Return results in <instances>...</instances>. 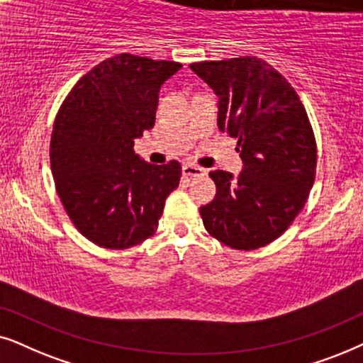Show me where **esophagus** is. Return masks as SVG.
I'll return each instance as SVG.
<instances>
[{
	"label": "esophagus",
	"instance_id": "obj_1",
	"mask_svg": "<svg viewBox=\"0 0 363 363\" xmlns=\"http://www.w3.org/2000/svg\"><path fill=\"white\" fill-rule=\"evenodd\" d=\"M182 174H184L186 177H201L204 176L206 171L199 166H196V164H184L182 166Z\"/></svg>",
	"mask_w": 363,
	"mask_h": 363
}]
</instances>
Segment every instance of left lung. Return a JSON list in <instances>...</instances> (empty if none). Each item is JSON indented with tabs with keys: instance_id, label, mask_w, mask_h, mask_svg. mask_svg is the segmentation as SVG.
<instances>
[{
	"instance_id": "obj_1",
	"label": "left lung",
	"mask_w": 363,
	"mask_h": 363,
	"mask_svg": "<svg viewBox=\"0 0 363 363\" xmlns=\"http://www.w3.org/2000/svg\"><path fill=\"white\" fill-rule=\"evenodd\" d=\"M219 98L217 125L238 138L242 172L212 171L216 197L201 207L206 230L238 250L264 247L284 234L313 186L317 146L291 83L255 56L192 62Z\"/></svg>"
}]
</instances>
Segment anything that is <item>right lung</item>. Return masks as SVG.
Segmentation results:
<instances>
[{
  "label": "right lung",
  "mask_w": 363,
  "mask_h": 363,
  "mask_svg": "<svg viewBox=\"0 0 363 363\" xmlns=\"http://www.w3.org/2000/svg\"><path fill=\"white\" fill-rule=\"evenodd\" d=\"M182 65L123 55L84 74L55 119L50 161L57 196L86 239L129 249L156 232L181 164H149L134 139L154 128L161 86Z\"/></svg>",
  "instance_id": "right-lung-1"
}]
</instances>
